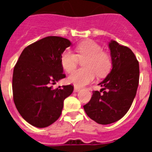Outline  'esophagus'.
Listing matches in <instances>:
<instances>
[{
    "mask_svg": "<svg viewBox=\"0 0 152 152\" xmlns=\"http://www.w3.org/2000/svg\"><path fill=\"white\" fill-rule=\"evenodd\" d=\"M80 88H77V87H75V92H78L80 91Z\"/></svg>",
    "mask_w": 152,
    "mask_h": 152,
    "instance_id": "34e87169",
    "label": "esophagus"
}]
</instances>
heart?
I'll use <instances>...</instances> for the list:
<instances>
[{"instance_id":"heart-1","label":"heart","mask_w":152,"mask_h":152,"mask_svg":"<svg viewBox=\"0 0 152 152\" xmlns=\"http://www.w3.org/2000/svg\"><path fill=\"white\" fill-rule=\"evenodd\" d=\"M101 46L94 41H86L77 46V54L66 49L61 56V64L64 71L71 73L76 68L79 59L84 60V68L74 72L68 77V81L75 87L81 88L94 80L95 74L103 76L108 72L111 66L110 56L102 52Z\"/></svg>"}]
</instances>
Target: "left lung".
<instances>
[{
	"label": "left lung",
	"instance_id": "obj_1",
	"mask_svg": "<svg viewBox=\"0 0 152 152\" xmlns=\"http://www.w3.org/2000/svg\"><path fill=\"white\" fill-rule=\"evenodd\" d=\"M109 48L112 70L99 84L103 88L93 91L91 100L84 106L87 115L102 125L115 123L126 115L136 95L139 81V61L132 51L114 40L109 42Z\"/></svg>",
	"mask_w": 152,
	"mask_h": 152
}]
</instances>
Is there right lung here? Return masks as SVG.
Listing matches in <instances>:
<instances>
[{"instance_id":"1","label":"right lung","mask_w":152,"mask_h":152,"mask_svg":"<svg viewBox=\"0 0 152 152\" xmlns=\"http://www.w3.org/2000/svg\"><path fill=\"white\" fill-rule=\"evenodd\" d=\"M72 45L59 36H47L28 45L13 68V97L17 110L32 126L45 128L60 117L71 84L53 89L51 84L65 77L61 56Z\"/></svg>"}]
</instances>
